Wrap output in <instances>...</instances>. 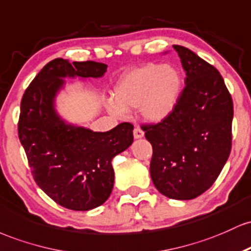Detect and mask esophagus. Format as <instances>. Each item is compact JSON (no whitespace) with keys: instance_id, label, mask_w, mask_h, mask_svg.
<instances>
[{"instance_id":"obj_1","label":"esophagus","mask_w":251,"mask_h":251,"mask_svg":"<svg viewBox=\"0 0 251 251\" xmlns=\"http://www.w3.org/2000/svg\"><path fill=\"white\" fill-rule=\"evenodd\" d=\"M145 136V131L140 128V126H136L134 129V137L135 139H141V137Z\"/></svg>"}]
</instances>
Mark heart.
<instances>
[{
    "label": "heart",
    "mask_w": 251,
    "mask_h": 251,
    "mask_svg": "<svg viewBox=\"0 0 251 251\" xmlns=\"http://www.w3.org/2000/svg\"><path fill=\"white\" fill-rule=\"evenodd\" d=\"M181 88V75L172 65H142L121 78L115 88L116 100H108V109L116 116H123L126 109L141 106L145 118L160 122L174 110Z\"/></svg>",
    "instance_id": "heart-1"
}]
</instances>
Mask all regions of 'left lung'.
<instances>
[{
	"label": "left lung",
	"instance_id": "1",
	"mask_svg": "<svg viewBox=\"0 0 251 251\" xmlns=\"http://www.w3.org/2000/svg\"><path fill=\"white\" fill-rule=\"evenodd\" d=\"M186 72L174 110L156 125H143L151 147V176L160 193L188 201L209 190L231 151L233 104L216 67L174 45Z\"/></svg>",
	"mask_w": 251,
	"mask_h": 251
}]
</instances>
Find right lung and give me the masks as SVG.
Masks as SVG:
<instances>
[{"label":"right lung","instance_id":"add662e5","mask_svg":"<svg viewBox=\"0 0 251 251\" xmlns=\"http://www.w3.org/2000/svg\"><path fill=\"white\" fill-rule=\"evenodd\" d=\"M108 65L57 58L36 75L25 91L19 139L38 186L66 209L88 211L102 205L114 187V156L133 143L131 123L105 133L69 125L57 114L55 96L63 78H100Z\"/></svg>","mask_w":251,"mask_h":251}]
</instances>
